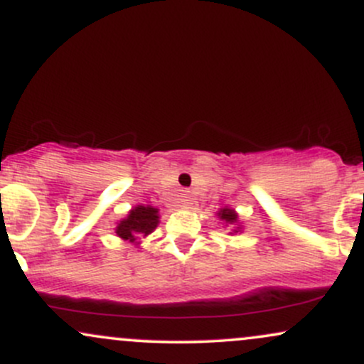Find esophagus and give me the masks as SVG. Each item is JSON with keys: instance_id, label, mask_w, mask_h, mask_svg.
<instances>
[{"instance_id": "obj_1", "label": "esophagus", "mask_w": 364, "mask_h": 364, "mask_svg": "<svg viewBox=\"0 0 364 364\" xmlns=\"http://www.w3.org/2000/svg\"><path fill=\"white\" fill-rule=\"evenodd\" d=\"M193 205H195V200H193V196L191 195H185L181 198V207L183 208H193Z\"/></svg>"}]
</instances>
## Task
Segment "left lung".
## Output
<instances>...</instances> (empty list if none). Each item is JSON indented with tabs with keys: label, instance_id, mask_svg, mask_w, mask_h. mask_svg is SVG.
<instances>
[{
	"label": "left lung",
	"instance_id": "8db88e82",
	"mask_svg": "<svg viewBox=\"0 0 364 364\" xmlns=\"http://www.w3.org/2000/svg\"><path fill=\"white\" fill-rule=\"evenodd\" d=\"M219 217L223 220H225V223H228V224H235L236 220H237V215L231 210V208H223V210L219 212ZM237 231H240V228L235 229V232H237Z\"/></svg>",
	"mask_w": 364,
	"mask_h": 364
}]
</instances>
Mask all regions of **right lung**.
Instances as JSON below:
<instances>
[{"label": "right lung", "instance_id": "obj_1", "mask_svg": "<svg viewBox=\"0 0 364 364\" xmlns=\"http://www.w3.org/2000/svg\"><path fill=\"white\" fill-rule=\"evenodd\" d=\"M157 208L139 205L129 210L127 219H123L116 228V235L123 240L135 241L136 236H147L157 228Z\"/></svg>", "mask_w": 364, "mask_h": 364}]
</instances>
